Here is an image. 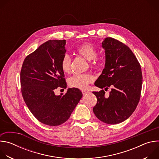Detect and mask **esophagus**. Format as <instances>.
Listing matches in <instances>:
<instances>
[{
    "label": "esophagus",
    "mask_w": 159,
    "mask_h": 159,
    "mask_svg": "<svg viewBox=\"0 0 159 159\" xmlns=\"http://www.w3.org/2000/svg\"><path fill=\"white\" fill-rule=\"evenodd\" d=\"M82 94H83V95H85V94H87V93H89V92H88L87 90H82Z\"/></svg>",
    "instance_id": "esophagus-1"
}]
</instances>
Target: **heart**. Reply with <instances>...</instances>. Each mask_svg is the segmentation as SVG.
Segmentation results:
<instances>
[{"label":"heart","instance_id":"b5f03b06","mask_svg":"<svg viewBox=\"0 0 159 159\" xmlns=\"http://www.w3.org/2000/svg\"><path fill=\"white\" fill-rule=\"evenodd\" d=\"M77 53L89 61L94 60L98 55L97 51L93 45L90 43H84L77 49ZM72 58L69 54H65L61 60L60 66L62 71L68 74L70 72ZM92 68L96 69L98 67V63L94 60L90 63ZM93 76L89 73L74 74L68 79V84L71 87L79 89H86L87 85L93 82Z\"/></svg>","mask_w":159,"mask_h":159}]
</instances>
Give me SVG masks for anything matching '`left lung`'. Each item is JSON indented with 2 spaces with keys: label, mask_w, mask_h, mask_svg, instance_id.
Returning a JSON list of instances; mask_svg holds the SVG:
<instances>
[{
  "label": "left lung",
  "mask_w": 159,
  "mask_h": 159,
  "mask_svg": "<svg viewBox=\"0 0 159 159\" xmlns=\"http://www.w3.org/2000/svg\"><path fill=\"white\" fill-rule=\"evenodd\" d=\"M102 47L105 50V66L95 85L105 89L111 87V91L107 98L104 90L93 92L98 99L93 112L101 121L115 125L127 120L139 102L142 69L137 57L122 42L106 38Z\"/></svg>",
  "instance_id": "8db88e82"
}]
</instances>
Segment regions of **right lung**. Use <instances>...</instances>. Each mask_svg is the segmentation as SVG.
Wrapping results in <instances>:
<instances>
[{
  "mask_svg": "<svg viewBox=\"0 0 159 159\" xmlns=\"http://www.w3.org/2000/svg\"><path fill=\"white\" fill-rule=\"evenodd\" d=\"M65 44L64 39L44 43L26 57L20 74L22 95L30 111L39 121L52 126L67 121L82 97L77 88L55 94L58 87L66 88L60 66Z\"/></svg>",
  "mask_w": 159,
  "mask_h": 159,
  "instance_id": "obj_1",
  "label": "right lung"
}]
</instances>
